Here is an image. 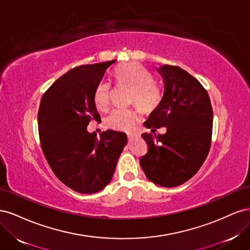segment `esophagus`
<instances>
[{
    "instance_id": "34e87169",
    "label": "esophagus",
    "mask_w": 250,
    "mask_h": 250,
    "mask_svg": "<svg viewBox=\"0 0 250 250\" xmlns=\"http://www.w3.org/2000/svg\"><path fill=\"white\" fill-rule=\"evenodd\" d=\"M127 138L129 141H133L134 139H138L140 138V134L139 133H128L127 134Z\"/></svg>"
}]
</instances>
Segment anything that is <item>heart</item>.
Instances as JSON below:
<instances>
[{
    "instance_id": "1",
    "label": "heart",
    "mask_w": 250,
    "mask_h": 250,
    "mask_svg": "<svg viewBox=\"0 0 250 250\" xmlns=\"http://www.w3.org/2000/svg\"><path fill=\"white\" fill-rule=\"evenodd\" d=\"M116 84L131 89L130 103L138 104L145 110L156 107L162 100V89L153 82V76L145 66L138 62L119 65L115 70ZM111 85L102 80L94 90V102L98 109L106 110L110 104ZM139 120L138 111L132 108H115L104 119L107 128L118 131H130Z\"/></svg>"
}]
</instances>
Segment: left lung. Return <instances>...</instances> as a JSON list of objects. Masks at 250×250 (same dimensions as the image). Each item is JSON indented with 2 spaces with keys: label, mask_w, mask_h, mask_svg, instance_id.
Masks as SVG:
<instances>
[{
  "label": "left lung",
  "mask_w": 250,
  "mask_h": 250,
  "mask_svg": "<svg viewBox=\"0 0 250 250\" xmlns=\"http://www.w3.org/2000/svg\"><path fill=\"white\" fill-rule=\"evenodd\" d=\"M165 92L145 126H165V134L143 133L148 152L140 160L147 178L162 187L185 184L198 172L209 152L213 108L201 83L179 66L158 67Z\"/></svg>",
  "instance_id": "1"
}]
</instances>
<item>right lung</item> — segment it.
<instances>
[{"instance_id":"obj_1","label":"right lung","mask_w":250,"mask_h":250,"mask_svg":"<svg viewBox=\"0 0 250 250\" xmlns=\"http://www.w3.org/2000/svg\"><path fill=\"white\" fill-rule=\"evenodd\" d=\"M116 60L74 67L42 97L39 133L44 157L57 178L81 194L101 191L112 178L127 143L124 132L88 133L90 121L100 122L94 90Z\"/></svg>"}]
</instances>
